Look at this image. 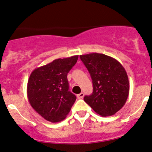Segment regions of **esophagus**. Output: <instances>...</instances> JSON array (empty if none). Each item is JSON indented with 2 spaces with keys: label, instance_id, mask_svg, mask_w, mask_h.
<instances>
[{
  "label": "esophagus",
  "instance_id": "obj_1",
  "mask_svg": "<svg viewBox=\"0 0 152 152\" xmlns=\"http://www.w3.org/2000/svg\"><path fill=\"white\" fill-rule=\"evenodd\" d=\"M84 94L83 93V92H81L80 94H79V95H77L78 99H82L83 97H84Z\"/></svg>",
  "mask_w": 152,
  "mask_h": 152
}]
</instances>
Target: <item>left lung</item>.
Here are the masks:
<instances>
[{"mask_svg":"<svg viewBox=\"0 0 152 152\" xmlns=\"http://www.w3.org/2000/svg\"><path fill=\"white\" fill-rule=\"evenodd\" d=\"M90 73L93 92L84 100L97 114L112 116L125 104L130 83L122 64L113 57L99 53L80 55Z\"/></svg>","mask_w":152,"mask_h":152,"instance_id":"left-lung-1","label":"left lung"}]
</instances>
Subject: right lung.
Listing matches in <instances>:
<instances>
[{"label": "right lung", "instance_id": "right-lung-1", "mask_svg": "<svg viewBox=\"0 0 152 152\" xmlns=\"http://www.w3.org/2000/svg\"><path fill=\"white\" fill-rule=\"evenodd\" d=\"M79 55L57 59L33 70L28 81L27 94L33 109L46 120L61 122L69 114L76 95L68 89L67 75Z\"/></svg>", "mask_w": 152, "mask_h": 152}]
</instances>
